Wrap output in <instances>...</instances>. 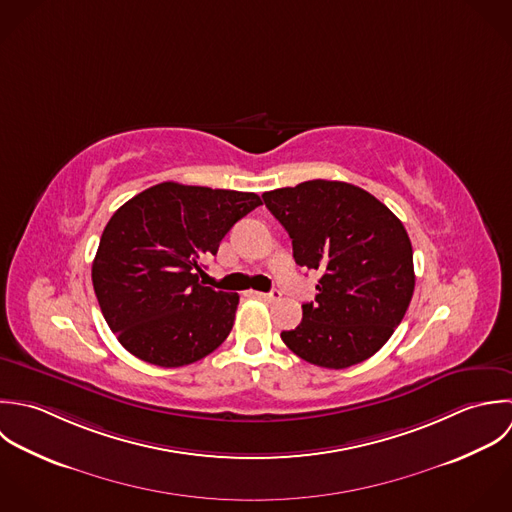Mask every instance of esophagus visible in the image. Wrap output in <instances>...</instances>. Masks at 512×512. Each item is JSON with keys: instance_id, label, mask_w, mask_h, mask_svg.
<instances>
[{"instance_id": "esophagus-1", "label": "esophagus", "mask_w": 512, "mask_h": 512, "mask_svg": "<svg viewBox=\"0 0 512 512\" xmlns=\"http://www.w3.org/2000/svg\"><path fill=\"white\" fill-rule=\"evenodd\" d=\"M260 300H266V302H276L282 298V294L278 290H272V292H254Z\"/></svg>"}]
</instances>
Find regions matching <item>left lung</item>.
<instances>
[{"mask_svg": "<svg viewBox=\"0 0 512 512\" xmlns=\"http://www.w3.org/2000/svg\"><path fill=\"white\" fill-rule=\"evenodd\" d=\"M292 238L294 260L320 270L284 343L308 363L343 369L379 351L401 324L413 290V248L401 220L373 194L340 180H306L262 194Z\"/></svg>", "mask_w": 512, "mask_h": 512, "instance_id": "obj_1", "label": "left lung"}]
</instances>
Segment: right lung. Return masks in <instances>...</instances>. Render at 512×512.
<instances>
[{"label": "right lung", "instance_id": "1", "mask_svg": "<svg viewBox=\"0 0 512 512\" xmlns=\"http://www.w3.org/2000/svg\"><path fill=\"white\" fill-rule=\"evenodd\" d=\"M260 204L254 192L161 182L111 216L91 278L103 318L127 351L180 367L228 338L240 298L202 286L200 260Z\"/></svg>", "mask_w": 512, "mask_h": 512}]
</instances>
